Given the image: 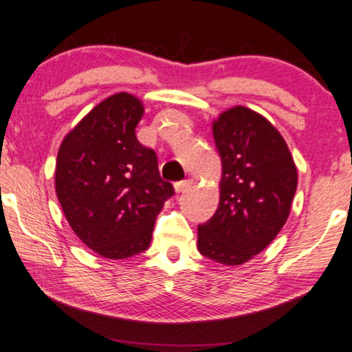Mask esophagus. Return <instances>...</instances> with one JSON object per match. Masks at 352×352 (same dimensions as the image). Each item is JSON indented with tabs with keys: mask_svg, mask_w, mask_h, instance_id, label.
Returning a JSON list of instances; mask_svg holds the SVG:
<instances>
[{
	"mask_svg": "<svg viewBox=\"0 0 352 352\" xmlns=\"http://www.w3.org/2000/svg\"><path fill=\"white\" fill-rule=\"evenodd\" d=\"M192 185V180L191 178H185V180H180L175 183V191L177 192H185L186 190H190Z\"/></svg>",
	"mask_w": 352,
	"mask_h": 352,
	"instance_id": "obj_1",
	"label": "esophagus"
}]
</instances>
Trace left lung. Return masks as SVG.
Returning <instances> with one entry per match:
<instances>
[{
	"mask_svg": "<svg viewBox=\"0 0 352 352\" xmlns=\"http://www.w3.org/2000/svg\"><path fill=\"white\" fill-rule=\"evenodd\" d=\"M221 160L219 209L197 226V249L221 265H242L282 230L296 191L295 162L276 127L234 107L212 127Z\"/></svg>",
	"mask_w": 352,
	"mask_h": 352,
	"instance_id": "obj_1",
	"label": "left lung"
}]
</instances>
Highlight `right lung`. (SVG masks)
<instances>
[{"label":"right lung","mask_w":352,"mask_h":352,"mask_svg":"<svg viewBox=\"0 0 352 352\" xmlns=\"http://www.w3.org/2000/svg\"><path fill=\"white\" fill-rule=\"evenodd\" d=\"M142 102L120 92L105 98L63 138L56 191L75 234L111 260L146 250L156 217L174 196L157 156L137 140Z\"/></svg>","instance_id":"right-lung-1"}]
</instances>
